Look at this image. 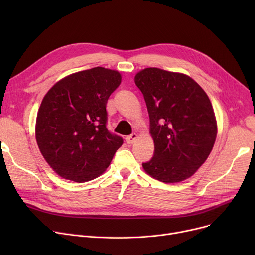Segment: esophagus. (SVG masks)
<instances>
[{
  "instance_id": "obj_1",
  "label": "esophagus",
  "mask_w": 255,
  "mask_h": 255,
  "mask_svg": "<svg viewBox=\"0 0 255 255\" xmlns=\"http://www.w3.org/2000/svg\"><path fill=\"white\" fill-rule=\"evenodd\" d=\"M136 139H137V135L135 134V133H133V134L126 137V142L129 144H132L136 141Z\"/></svg>"
}]
</instances>
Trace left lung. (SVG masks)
<instances>
[{"label": "left lung", "mask_w": 255, "mask_h": 255, "mask_svg": "<svg viewBox=\"0 0 255 255\" xmlns=\"http://www.w3.org/2000/svg\"><path fill=\"white\" fill-rule=\"evenodd\" d=\"M150 117L155 153L143 170L163 183L192 177L208 159L217 136V121L204 89L190 76L144 68L134 76Z\"/></svg>", "instance_id": "8db88e82"}]
</instances>
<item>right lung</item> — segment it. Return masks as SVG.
<instances>
[{
    "instance_id": "1",
    "label": "right lung",
    "mask_w": 255,
    "mask_h": 255,
    "mask_svg": "<svg viewBox=\"0 0 255 255\" xmlns=\"http://www.w3.org/2000/svg\"><path fill=\"white\" fill-rule=\"evenodd\" d=\"M121 80L119 71L95 67L65 76L45 94L35 136L45 161L61 178L77 183L98 178L123 144L106 128V103Z\"/></svg>"
}]
</instances>
